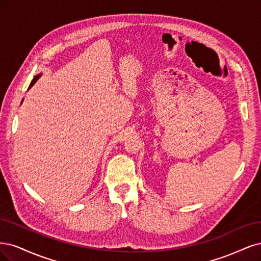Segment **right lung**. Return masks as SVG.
<instances>
[{
  "mask_svg": "<svg viewBox=\"0 0 261 261\" xmlns=\"http://www.w3.org/2000/svg\"><path fill=\"white\" fill-rule=\"evenodd\" d=\"M40 77H41V74H38V75H36V77H35V78H33V80L31 81V83H30V86H29V89H30V88H31V87H32L33 85H35V83L37 82V80H38V79H39Z\"/></svg>",
  "mask_w": 261,
  "mask_h": 261,
  "instance_id": "1",
  "label": "right lung"
}]
</instances>
